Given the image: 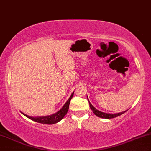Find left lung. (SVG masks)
I'll list each match as a JSON object with an SVG mask.
<instances>
[{
	"label": "left lung",
	"mask_w": 151,
	"mask_h": 151,
	"mask_svg": "<svg viewBox=\"0 0 151 151\" xmlns=\"http://www.w3.org/2000/svg\"><path fill=\"white\" fill-rule=\"evenodd\" d=\"M87 99L89 102V100H88V96H87ZM89 104H90V107H91V110L93 111L95 115H96L98 117L102 118H106V119H109V118H113L117 117V116H121V114H124L125 112H126L127 111V110H126V111H125L121 112V113H117V114H107V113H104V112H102V111H100L98 110L96 108L94 107V106L91 104V103L90 102H89Z\"/></svg>",
	"instance_id": "left-lung-1"
}]
</instances>
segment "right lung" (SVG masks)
Returning a JSON list of instances; mask_svg holds the SVG:
<instances>
[{"instance_id": "1", "label": "right lung", "mask_w": 151, "mask_h": 151, "mask_svg": "<svg viewBox=\"0 0 151 151\" xmlns=\"http://www.w3.org/2000/svg\"><path fill=\"white\" fill-rule=\"evenodd\" d=\"M74 92H72L69 99H68V101L65 102V104H64L63 106V107L60 109L58 111H57L56 113L51 114V115H49V116H37V117L29 116L26 115V114L22 113V114H23V115H24L25 116H26V117L29 118V119L32 120V121H33L37 122V123L47 124V125H52V124H55V123H58V122L61 121L63 118H64V116L66 115V114L68 113V109H69V105H70V100H71L72 97H73Z\"/></svg>"}]
</instances>
